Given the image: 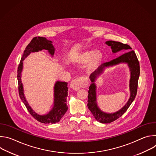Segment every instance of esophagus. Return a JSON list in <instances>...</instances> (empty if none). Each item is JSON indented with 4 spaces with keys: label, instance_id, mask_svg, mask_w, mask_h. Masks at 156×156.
Here are the masks:
<instances>
[{
    "label": "esophagus",
    "instance_id": "34e87169",
    "mask_svg": "<svg viewBox=\"0 0 156 156\" xmlns=\"http://www.w3.org/2000/svg\"><path fill=\"white\" fill-rule=\"evenodd\" d=\"M88 85L87 81L83 78H79L74 80L70 84V87L73 90L78 91L81 87H86Z\"/></svg>",
    "mask_w": 156,
    "mask_h": 156
}]
</instances>
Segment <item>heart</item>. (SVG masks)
I'll list each match as a JSON object with an SVG mask.
<instances>
[{
  "mask_svg": "<svg viewBox=\"0 0 156 156\" xmlns=\"http://www.w3.org/2000/svg\"><path fill=\"white\" fill-rule=\"evenodd\" d=\"M104 60V55L99 51L86 50L78 52L73 58V62L76 65L85 66V72L88 74L95 72L99 68Z\"/></svg>",
  "mask_w": 156,
  "mask_h": 156,
  "instance_id": "1",
  "label": "heart"
}]
</instances>
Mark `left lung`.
I'll return each mask as SVG.
<instances>
[{
  "label": "left lung",
  "mask_w": 156,
  "mask_h": 156,
  "mask_svg": "<svg viewBox=\"0 0 156 156\" xmlns=\"http://www.w3.org/2000/svg\"><path fill=\"white\" fill-rule=\"evenodd\" d=\"M107 46H110L112 52L115 54L120 51L125 50L128 51L118 58L102 64L99 68L95 72L91 73L90 76L91 84L89 87L87 107L89 110L93 115L95 119L102 123H108L115 121L120 117L130 106L133 101L135 99L137 93L138 82L140 73V63L134 51H130L132 49L127 44L116 42L114 41H108L105 42ZM123 63L126 64L129 66L130 72V77L129 80L130 97L127 102L120 110L114 113H108L102 111L99 108L97 102V86L95 82L99 77L108 68Z\"/></svg>",
  "instance_id": "obj_1"
}]
</instances>
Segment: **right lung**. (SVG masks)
Instances as JSON below:
<instances>
[{
  "mask_svg": "<svg viewBox=\"0 0 156 156\" xmlns=\"http://www.w3.org/2000/svg\"><path fill=\"white\" fill-rule=\"evenodd\" d=\"M42 50H46L52 57H54L55 49L52 44V41L43 37H35L25 48L23 55L21 58L18 67V91L21 100L25 105L30 114L37 121L43 123L54 124L60 121L68 110L66 104V98L68 96V83L65 81H57L54 86V102L53 106L49 112L41 115L36 113L30 105L26 96L23 84L21 81V73L23 69V61L31 54L38 52Z\"/></svg>",
  "mask_w": 156,
  "mask_h": 156,
  "instance_id": "right-lung-1",
  "label": "right lung"
}]
</instances>
